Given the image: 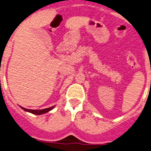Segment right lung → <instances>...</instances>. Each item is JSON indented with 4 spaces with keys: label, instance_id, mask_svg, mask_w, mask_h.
Returning a JSON list of instances; mask_svg holds the SVG:
<instances>
[{
    "label": "right lung",
    "instance_id": "obj_1",
    "mask_svg": "<svg viewBox=\"0 0 151 151\" xmlns=\"http://www.w3.org/2000/svg\"><path fill=\"white\" fill-rule=\"evenodd\" d=\"M54 107H55V106H53V107H49V108L43 109V110H29V109H26V108H24V107H21L24 110L26 111V112H31V113L34 114V115H42V114L46 113V112H49V111L52 110V109H54Z\"/></svg>",
    "mask_w": 151,
    "mask_h": 151
}]
</instances>
